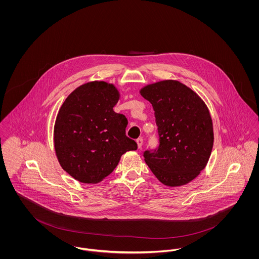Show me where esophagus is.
<instances>
[{
  "mask_svg": "<svg viewBox=\"0 0 259 259\" xmlns=\"http://www.w3.org/2000/svg\"><path fill=\"white\" fill-rule=\"evenodd\" d=\"M136 143H137V146H138V149H141L142 146H143V139L139 138V139L136 140Z\"/></svg>",
  "mask_w": 259,
  "mask_h": 259,
  "instance_id": "esophagus-1",
  "label": "esophagus"
}]
</instances>
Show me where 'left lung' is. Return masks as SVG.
<instances>
[{
	"instance_id": "obj_1",
	"label": "left lung",
	"mask_w": 259,
	"mask_h": 259,
	"mask_svg": "<svg viewBox=\"0 0 259 259\" xmlns=\"http://www.w3.org/2000/svg\"><path fill=\"white\" fill-rule=\"evenodd\" d=\"M140 95L154 108L159 137L158 150L144 153L146 163L166 186L189 183L206 167L213 148V122L206 103L176 80L149 83Z\"/></svg>"
}]
</instances>
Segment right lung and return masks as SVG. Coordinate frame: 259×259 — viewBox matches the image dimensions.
<instances>
[{
    "instance_id": "1",
    "label": "right lung",
    "mask_w": 259,
    "mask_h": 259,
    "mask_svg": "<svg viewBox=\"0 0 259 259\" xmlns=\"http://www.w3.org/2000/svg\"><path fill=\"white\" fill-rule=\"evenodd\" d=\"M120 99L113 83L89 81L73 91L60 107L54 149L61 167L81 183L96 184L109 176L120 158L137 150L125 135L127 118L113 111Z\"/></svg>"
}]
</instances>
